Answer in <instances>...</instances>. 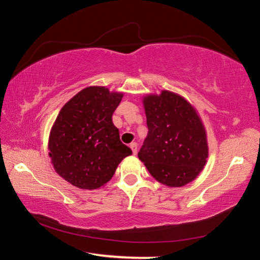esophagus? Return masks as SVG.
Returning <instances> with one entry per match:
<instances>
[{
	"instance_id": "obj_1",
	"label": "esophagus",
	"mask_w": 260,
	"mask_h": 260,
	"mask_svg": "<svg viewBox=\"0 0 260 260\" xmlns=\"http://www.w3.org/2000/svg\"><path fill=\"white\" fill-rule=\"evenodd\" d=\"M129 147H131L132 151H133L134 155H136V153H138V143H135V142H132V143L129 144Z\"/></svg>"
}]
</instances>
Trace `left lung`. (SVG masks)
<instances>
[{"mask_svg":"<svg viewBox=\"0 0 260 260\" xmlns=\"http://www.w3.org/2000/svg\"><path fill=\"white\" fill-rule=\"evenodd\" d=\"M148 135L138 156L153 178L182 187L201 173L209 156L203 122L186 99L170 90L143 98Z\"/></svg>","mask_w":260,"mask_h":260,"instance_id":"left-lung-1","label":"left lung"}]
</instances>
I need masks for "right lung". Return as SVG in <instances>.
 <instances>
[{"label": "right lung", "mask_w": 260, "mask_h": 260, "mask_svg": "<svg viewBox=\"0 0 260 260\" xmlns=\"http://www.w3.org/2000/svg\"><path fill=\"white\" fill-rule=\"evenodd\" d=\"M122 96L107 87H87L57 116L48 141L49 157L56 172L74 187L93 190L104 186L132 155L112 122Z\"/></svg>", "instance_id": "right-lung-1"}]
</instances>
